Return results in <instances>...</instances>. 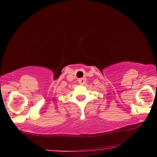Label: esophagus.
Listing matches in <instances>:
<instances>
[{"mask_svg": "<svg viewBox=\"0 0 157 157\" xmlns=\"http://www.w3.org/2000/svg\"><path fill=\"white\" fill-rule=\"evenodd\" d=\"M78 83L80 85H83L86 83V78H81L78 79Z\"/></svg>", "mask_w": 157, "mask_h": 157, "instance_id": "1", "label": "esophagus"}]
</instances>
